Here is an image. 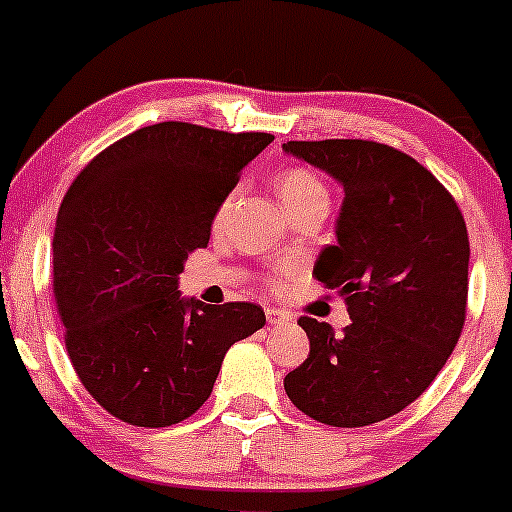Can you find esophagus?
<instances>
[{
	"instance_id": "esophagus-1",
	"label": "esophagus",
	"mask_w": 512,
	"mask_h": 512,
	"mask_svg": "<svg viewBox=\"0 0 512 512\" xmlns=\"http://www.w3.org/2000/svg\"><path fill=\"white\" fill-rule=\"evenodd\" d=\"M265 317H267V322L275 324V327H287V324H292V314L285 312V309H280V307H267Z\"/></svg>"
}]
</instances>
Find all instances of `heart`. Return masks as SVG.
I'll use <instances>...</instances> for the list:
<instances>
[{
  "instance_id": "1",
  "label": "heart",
  "mask_w": 512,
  "mask_h": 512,
  "mask_svg": "<svg viewBox=\"0 0 512 512\" xmlns=\"http://www.w3.org/2000/svg\"><path fill=\"white\" fill-rule=\"evenodd\" d=\"M277 195H280L287 213L302 208V205L319 203V200L329 203V193L322 180L304 168L282 170L280 178H277Z\"/></svg>"
}]
</instances>
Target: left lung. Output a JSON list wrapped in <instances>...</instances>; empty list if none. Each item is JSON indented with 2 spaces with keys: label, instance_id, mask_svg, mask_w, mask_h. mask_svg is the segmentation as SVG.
<instances>
[{
  "label": "left lung",
  "instance_id": "left-lung-1",
  "mask_svg": "<svg viewBox=\"0 0 512 512\" xmlns=\"http://www.w3.org/2000/svg\"><path fill=\"white\" fill-rule=\"evenodd\" d=\"M282 151L344 190L314 277L347 299L352 324L299 319L309 356L285 376L294 406L327 426L399 414L431 386L466 322L468 230L456 200L406 153L374 141H289Z\"/></svg>",
  "mask_w": 512,
  "mask_h": 512
}]
</instances>
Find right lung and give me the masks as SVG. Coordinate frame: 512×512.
<instances>
[{
  "label": "right lung",
  "mask_w": 512,
  "mask_h": 512,
  "mask_svg": "<svg viewBox=\"0 0 512 512\" xmlns=\"http://www.w3.org/2000/svg\"><path fill=\"white\" fill-rule=\"evenodd\" d=\"M272 141L165 121L108 146L71 183L54 294L71 364L108 414L148 428L193 416L227 349L265 327L257 304H205L178 280L240 170Z\"/></svg>",
  "instance_id": "right-lung-1"
}]
</instances>
